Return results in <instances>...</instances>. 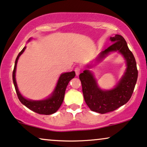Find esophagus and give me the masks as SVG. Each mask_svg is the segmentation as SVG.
Returning a JSON list of instances; mask_svg holds the SVG:
<instances>
[{
    "instance_id": "obj_1",
    "label": "esophagus",
    "mask_w": 147,
    "mask_h": 147,
    "mask_svg": "<svg viewBox=\"0 0 147 147\" xmlns=\"http://www.w3.org/2000/svg\"><path fill=\"white\" fill-rule=\"evenodd\" d=\"M75 73H76V75L78 76L80 74V72H81V68L79 67H77L75 68Z\"/></svg>"
}]
</instances>
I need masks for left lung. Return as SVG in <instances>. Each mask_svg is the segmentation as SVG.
Wrapping results in <instances>:
<instances>
[{
    "instance_id": "8db88e82",
    "label": "left lung",
    "mask_w": 147,
    "mask_h": 147,
    "mask_svg": "<svg viewBox=\"0 0 147 147\" xmlns=\"http://www.w3.org/2000/svg\"><path fill=\"white\" fill-rule=\"evenodd\" d=\"M110 40L113 44L98 55L96 62H102L113 52L117 51L123 57L126 62V69L114 88L102 90L98 86L94 74L88 69L79 75L85 102L90 110L100 114L111 112L127 103L132 95L138 79L134 56L123 37L115 34V36L111 37ZM87 67L90 68V65H87Z\"/></svg>"
}]
</instances>
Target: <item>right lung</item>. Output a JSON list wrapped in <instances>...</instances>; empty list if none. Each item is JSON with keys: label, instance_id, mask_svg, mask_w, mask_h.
Returning <instances> with one entry per match:
<instances>
[{"label": "right lung", "instance_id": "1", "mask_svg": "<svg viewBox=\"0 0 147 147\" xmlns=\"http://www.w3.org/2000/svg\"><path fill=\"white\" fill-rule=\"evenodd\" d=\"M32 39V38H30L28 41H30ZM26 48V47L25 46L23 48V49L20 52L18 57H16L13 72V81L15 89H16L18 97L22 105L26 106L27 108H28L30 110L34 111L35 113L41 115H51L53 113H55L62 105L63 100H64L66 87H67L70 80L75 77V72L72 71L61 74L58 80H57L56 86L55 87L54 90L50 94L49 97L45 98V99L40 100L27 99V98L24 97L21 93L20 92L16 79L17 63H18L20 55L25 51Z\"/></svg>", "mask_w": 147, "mask_h": 147}]
</instances>
